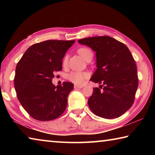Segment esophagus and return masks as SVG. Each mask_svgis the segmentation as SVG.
<instances>
[{"label": "esophagus", "mask_w": 155, "mask_h": 155, "mask_svg": "<svg viewBox=\"0 0 155 155\" xmlns=\"http://www.w3.org/2000/svg\"><path fill=\"white\" fill-rule=\"evenodd\" d=\"M83 85H74V88H75V89H81V88H83Z\"/></svg>", "instance_id": "34e87169"}]
</instances>
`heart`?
Here are the masks:
<instances>
[{"mask_svg":"<svg viewBox=\"0 0 155 155\" xmlns=\"http://www.w3.org/2000/svg\"><path fill=\"white\" fill-rule=\"evenodd\" d=\"M78 53L80 56L83 58L85 61L88 59H91L93 56V53L90 49L87 48H81L78 50ZM68 61V57L65 56L63 61V64L64 65L66 64ZM88 77V74L85 72H72L68 75V79L71 82L76 84H82L84 83L85 78Z\"/></svg>","mask_w":155,"mask_h":155,"instance_id":"obj_1","label":"heart"}]
</instances>
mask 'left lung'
I'll use <instances>...</instances> for the list:
<instances>
[{
	"label": "left lung",
	"instance_id": "obj_1",
	"mask_svg": "<svg viewBox=\"0 0 155 155\" xmlns=\"http://www.w3.org/2000/svg\"><path fill=\"white\" fill-rule=\"evenodd\" d=\"M96 52V70L90 81L101 84L88 99L97 116L112 119L121 116L133 105L138 87L137 67L128 47L109 36L79 40Z\"/></svg>",
	"mask_w": 155,
	"mask_h": 155
}]
</instances>
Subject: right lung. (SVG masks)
<instances>
[{
	"label": "right lung",
	"instance_id": "add662e5",
	"mask_svg": "<svg viewBox=\"0 0 155 155\" xmlns=\"http://www.w3.org/2000/svg\"><path fill=\"white\" fill-rule=\"evenodd\" d=\"M75 40H46L31 46L18 63L14 87L17 97L33 118L50 121L66 109L68 96L74 85L52 83L54 72L62 70V59Z\"/></svg>",
	"mask_w": 155,
	"mask_h": 155
}]
</instances>
